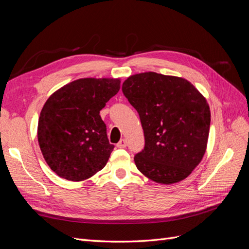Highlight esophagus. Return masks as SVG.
Masks as SVG:
<instances>
[{
	"mask_svg": "<svg viewBox=\"0 0 249 249\" xmlns=\"http://www.w3.org/2000/svg\"><path fill=\"white\" fill-rule=\"evenodd\" d=\"M118 148H124L125 146H126V141L124 140V139H122L120 140L118 143H117V145H116Z\"/></svg>",
	"mask_w": 249,
	"mask_h": 249,
	"instance_id": "1",
	"label": "esophagus"
}]
</instances>
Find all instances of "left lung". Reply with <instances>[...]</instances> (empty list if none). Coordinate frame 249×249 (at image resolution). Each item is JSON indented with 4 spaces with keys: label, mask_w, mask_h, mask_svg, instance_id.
<instances>
[{
    "label": "left lung",
    "mask_w": 249,
    "mask_h": 249,
    "mask_svg": "<svg viewBox=\"0 0 249 249\" xmlns=\"http://www.w3.org/2000/svg\"><path fill=\"white\" fill-rule=\"evenodd\" d=\"M123 92L137 110L144 149L135 155L138 170L156 183L186 178L206 153L211 113L189 81L153 71L127 78Z\"/></svg>",
    "instance_id": "8db88e82"
}]
</instances>
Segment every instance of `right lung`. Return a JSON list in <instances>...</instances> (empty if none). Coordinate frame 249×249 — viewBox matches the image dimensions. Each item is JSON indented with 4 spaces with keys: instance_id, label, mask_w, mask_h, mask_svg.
Wrapping results in <instances>:
<instances>
[{
    "instance_id": "add662e5",
    "label": "right lung",
    "mask_w": 249,
    "mask_h": 249,
    "mask_svg": "<svg viewBox=\"0 0 249 249\" xmlns=\"http://www.w3.org/2000/svg\"><path fill=\"white\" fill-rule=\"evenodd\" d=\"M119 88V79H79L44 104L37 137L44 160L60 178L84 180L107 164L114 145L100 111Z\"/></svg>"
}]
</instances>
